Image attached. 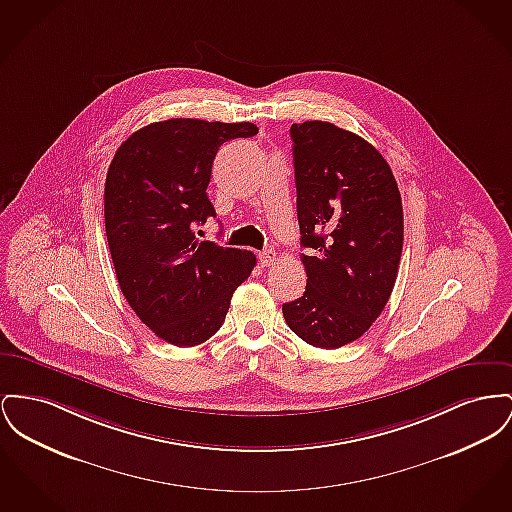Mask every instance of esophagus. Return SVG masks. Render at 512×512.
<instances>
[{"label": "esophagus", "instance_id": "34e87169", "mask_svg": "<svg viewBox=\"0 0 512 512\" xmlns=\"http://www.w3.org/2000/svg\"><path fill=\"white\" fill-rule=\"evenodd\" d=\"M274 261H276V251L274 249H265V251L259 253V263L263 267H271Z\"/></svg>", "mask_w": 512, "mask_h": 512}]
</instances>
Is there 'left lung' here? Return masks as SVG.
I'll list each match as a JSON object with an SVG mask.
<instances>
[{"instance_id":"8db88e82","label":"left lung","mask_w":512,"mask_h":512,"mask_svg":"<svg viewBox=\"0 0 512 512\" xmlns=\"http://www.w3.org/2000/svg\"><path fill=\"white\" fill-rule=\"evenodd\" d=\"M290 135L307 286L282 313L301 340L334 350L358 340L391 298L402 199L391 166L360 135L317 120Z\"/></svg>"}]
</instances>
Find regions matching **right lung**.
Instances as JSON below:
<instances>
[{
	"instance_id": "obj_1",
	"label": "right lung",
	"mask_w": 512,
	"mask_h": 512,
	"mask_svg": "<svg viewBox=\"0 0 512 512\" xmlns=\"http://www.w3.org/2000/svg\"><path fill=\"white\" fill-rule=\"evenodd\" d=\"M257 131L249 121H156L123 141L108 168L104 220L121 294L174 346L209 340L257 263L251 251L195 236V224L216 216L207 197L216 152Z\"/></svg>"
}]
</instances>
